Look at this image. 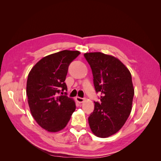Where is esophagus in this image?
<instances>
[{
  "label": "esophagus",
  "instance_id": "1",
  "mask_svg": "<svg viewBox=\"0 0 161 161\" xmlns=\"http://www.w3.org/2000/svg\"><path fill=\"white\" fill-rule=\"evenodd\" d=\"M76 100L77 101V102H79V103H82V102H84L85 99V98H82V97H76Z\"/></svg>",
  "mask_w": 161,
  "mask_h": 161
}]
</instances>
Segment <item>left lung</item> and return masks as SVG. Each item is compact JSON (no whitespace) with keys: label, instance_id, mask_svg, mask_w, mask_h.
<instances>
[{"label":"left lung","instance_id":"8db88e82","mask_svg":"<svg viewBox=\"0 0 161 161\" xmlns=\"http://www.w3.org/2000/svg\"><path fill=\"white\" fill-rule=\"evenodd\" d=\"M93 76L96 92L101 102L89 117L90 128L95 136L108 138L122 128L131 111L134 89L129 70L118 58L101 52L86 53Z\"/></svg>","mask_w":161,"mask_h":161}]
</instances>
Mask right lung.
<instances>
[{"mask_svg":"<svg viewBox=\"0 0 161 161\" xmlns=\"http://www.w3.org/2000/svg\"><path fill=\"white\" fill-rule=\"evenodd\" d=\"M80 53L63 50L43 58L29 73L27 81L28 104L33 118L41 127L56 132L64 129L76 109L64 82L70 63Z\"/></svg>","mask_w":161,"mask_h":161,"instance_id":"right-lung-1","label":"right lung"}]
</instances>
